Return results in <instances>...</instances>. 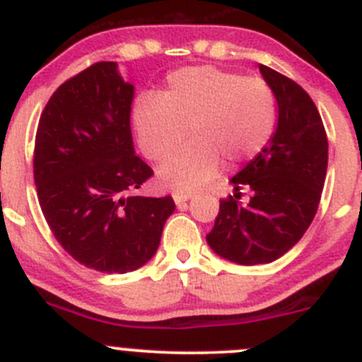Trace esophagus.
<instances>
[{
  "mask_svg": "<svg viewBox=\"0 0 362 362\" xmlns=\"http://www.w3.org/2000/svg\"><path fill=\"white\" fill-rule=\"evenodd\" d=\"M191 198H192V192H184V191L173 192V199H175V203H177V204L187 202V199H191Z\"/></svg>",
  "mask_w": 362,
  "mask_h": 362,
  "instance_id": "esophagus-1",
  "label": "esophagus"
}]
</instances>
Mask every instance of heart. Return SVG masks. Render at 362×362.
I'll return each mask as SVG.
<instances>
[{"label": "heart", "instance_id": "b5f03b06", "mask_svg": "<svg viewBox=\"0 0 362 362\" xmlns=\"http://www.w3.org/2000/svg\"><path fill=\"white\" fill-rule=\"evenodd\" d=\"M279 105L264 78L215 66L171 71L163 96L141 98L134 127L144 154L160 160L189 127L193 140L159 168V180L177 191L206 184L221 168L249 163L272 140Z\"/></svg>", "mask_w": 362, "mask_h": 362}]
</instances>
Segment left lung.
I'll use <instances>...</instances> for the list:
<instances>
[{
    "instance_id": "left-lung-1",
    "label": "left lung",
    "mask_w": 362,
    "mask_h": 362,
    "mask_svg": "<svg viewBox=\"0 0 362 362\" xmlns=\"http://www.w3.org/2000/svg\"><path fill=\"white\" fill-rule=\"evenodd\" d=\"M275 90L279 124L264 151L231 178L235 196L221 199L206 235L215 254L236 264H264L301 240L320 203L327 171V134L315 103L289 76L261 64ZM242 188L251 192L239 202Z\"/></svg>"
}]
</instances>
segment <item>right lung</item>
I'll return each instance as SVG.
<instances>
[{
	"label": "right lung",
	"mask_w": 362,
	"mask_h": 362,
	"mask_svg": "<svg viewBox=\"0 0 362 362\" xmlns=\"http://www.w3.org/2000/svg\"><path fill=\"white\" fill-rule=\"evenodd\" d=\"M133 96L117 63H94L57 87L36 129L33 175L43 217L75 261L101 273L144 266L175 210L171 196L134 194L154 171L134 154Z\"/></svg>",
	"instance_id": "add662e5"
}]
</instances>
